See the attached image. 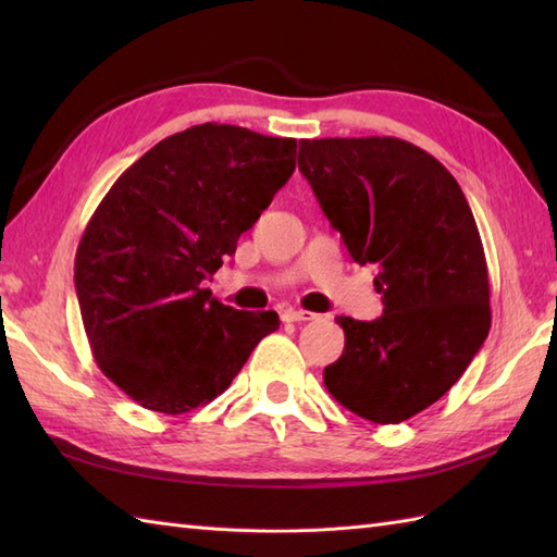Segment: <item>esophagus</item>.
I'll return each mask as SVG.
<instances>
[{
    "label": "esophagus",
    "instance_id": "34e87169",
    "mask_svg": "<svg viewBox=\"0 0 557 557\" xmlns=\"http://www.w3.org/2000/svg\"><path fill=\"white\" fill-rule=\"evenodd\" d=\"M315 313L311 311H304V309H287L285 313H282V321L287 323H306V321H313Z\"/></svg>",
    "mask_w": 557,
    "mask_h": 557
}]
</instances>
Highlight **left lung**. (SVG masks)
I'll return each instance as SVG.
<instances>
[{"instance_id": "1", "label": "left lung", "mask_w": 557, "mask_h": 557, "mask_svg": "<svg viewBox=\"0 0 557 557\" xmlns=\"http://www.w3.org/2000/svg\"><path fill=\"white\" fill-rule=\"evenodd\" d=\"M299 172L357 263L383 315H339L345 351L323 371L342 407L399 423L431 407L476 357L491 330L488 268L455 176L393 136L299 140Z\"/></svg>"}]
</instances>
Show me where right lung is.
Wrapping results in <instances>:
<instances>
[{
	"instance_id": "right-lung-1",
	"label": "right lung",
	"mask_w": 557,
	"mask_h": 557,
	"mask_svg": "<svg viewBox=\"0 0 557 557\" xmlns=\"http://www.w3.org/2000/svg\"><path fill=\"white\" fill-rule=\"evenodd\" d=\"M297 138L198 124L160 140L102 198L74 282L100 371L140 407L186 413L222 395L275 311H236L203 280L297 168Z\"/></svg>"
}]
</instances>
